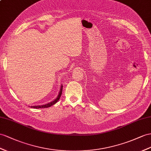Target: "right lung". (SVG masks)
I'll return each mask as SVG.
<instances>
[{
  "label": "right lung",
  "instance_id": "add662e5",
  "mask_svg": "<svg viewBox=\"0 0 151 151\" xmlns=\"http://www.w3.org/2000/svg\"><path fill=\"white\" fill-rule=\"evenodd\" d=\"M62 92H63V86L61 87L60 88V92H59V94L58 95L57 98L54 100V101H52L51 103H49L48 104H46V105H41V106H30L31 108H34V109H45V108H48V107H50L51 106L53 105L54 104H55L58 101H59V99H60V96H61V94H62Z\"/></svg>",
  "mask_w": 151,
  "mask_h": 151
}]
</instances>
